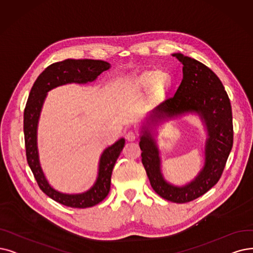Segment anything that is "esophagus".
<instances>
[{
    "label": "esophagus",
    "mask_w": 253,
    "mask_h": 253,
    "mask_svg": "<svg viewBox=\"0 0 253 253\" xmlns=\"http://www.w3.org/2000/svg\"><path fill=\"white\" fill-rule=\"evenodd\" d=\"M126 138L128 141H135L138 138V134L134 132V130H128V132L126 134Z\"/></svg>",
    "instance_id": "esophagus-1"
}]
</instances>
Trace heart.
Returning <instances> with one entry per match:
<instances>
[{
	"mask_svg": "<svg viewBox=\"0 0 253 253\" xmlns=\"http://www.w3.org/2000/svg\"><path fill=\"white\" fill-rule=\"evenodd\" d=\"M171 80L167 74H158L155 70H147L135 80L136 88H147L154 85L157 92H163L170 86Z\"/></svg>",
	"mask_w": 253,
	"mask_h": 253,
	"instance_id": "1",
	"label": "heart"
}]
</instances>
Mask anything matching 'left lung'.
Returning a JSON list of instances; mask_svg holds the SVG:
<instances>
[{
	"label": "left lung",
	"instance_id": "8db88e82",
	"mask_svg": "<svg viewBox=\"0 0 253 253\" xmlns=\"http://www.w3.org/2000/svg\"><path fill=\"white\" fill-rule=\"evenodd\" d=\"M173 56L184 65L183 80L176 92L154 111V116L173 117L191 111L200 113L209 134L204 169L187 186H171L161 174L159 150L147 132L141 137L139 145L142 164L156 193L168 201L186 204L203 196L218 183L234 143V126L229 97L213 70L193 58Z\"/></svg>",
	"mask_w": 253,
	"mask_h": 253
}]
</instances>
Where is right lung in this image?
Returning a JSON list of instances; mask_svg holds the SVG:
<instances>
[{"instance_id": "add662e5", "label": "right lung", "mask_w": 253, "mask_h": 253, "mask_svg": "<svg viewBox=\"0 0 253 253\" xmlns=\"http://www.w3.org/2000/svg\"><path fill=\"white\" fill-rule=\"evenodd\" d=\"M110 68L108 62L91 59H67L47 66L39 75L30 91L24 111V134L28 164L31 168L37 184L43 193L57 203L66 207L86 209L103 201L109 194L111 175L116 161L125 146V139H120L106 148L100 157L98 177L96 183L83 194L68 195L57 192L50 187L42 173L38 161L36 130L46 92L57 86L67 83H87L94 81L98 75Z\"/></svg>"}]
</instances>
